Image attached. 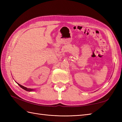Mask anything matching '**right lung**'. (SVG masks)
Listing matches in <instances>:
<instances>
[{
  "instance_id": "add662e5",
  "label": "right lung",
  "mask_w": 122,
  "mask_h": 122,
  "mask_svg": "<svg viewBox=\"0 0 122 122\" xmlns=\"http://www.w3.org/2000/svg\"><path fill=\"white\" fill-rule=\"evenodd\" d=\"M17 84H18V85H19V86L21 87L22 88V89H23L25 90V91H33V89H29V88L25 87V86H22V85H20V84L18 83H17Z\"/></svg>"
}]
</instances>
